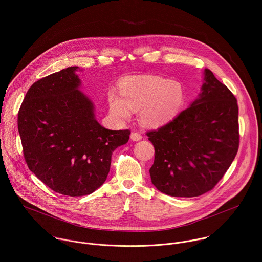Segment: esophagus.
<instances>
[{"label": "esophagus", "mask_w": 262, "mask_h": 262, "mask_svg": "<svg viewBox=\"0 0 262 262\" xmlns=\"http://www.w3.org/2000/svg\"><path fill=\"white\" fill-rule=\"evenodd\" d=\"M130 139H132V141H135V142H137V141H140L141 139H142V135L141 134H139V133H132V135H130Z\"/></svg>", "instance_id": "obj_1"}]
</instances>
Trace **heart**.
<instances>
[{"mask_svg":"<svg viewBox=\"0 0 262 262\" xmlns=\"http://www.w3.org/2000/svg\"><path fill=\"white\" fill-rule=\"evenodd\" d=\"M121 96L112 92L108 106L113 116L128 120L140 110V121L148 127L162 126L178 116L185 102L181 83L160 76L125 79L120 84Z\"/></svg>","mask_w":262,"mask_h":262,"instance_id":"b5f03b06","label":"heart"}]
</instances>
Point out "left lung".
Wrapping results in <instances>:
<instances>
[{
    "label": "left lung",
    "mask_w": 262,
    "mask_h": 262,
    "mask_svg": "<svg viewBox=\"0 0 262 262\" xmlns=\"http://www.w3.org/2000/svg\"><path fill=\"white\" fill-rule=\"evenodd\" d=\"M146 135L155 146L149 173L156 188L173 197L200 196L214 188L237 154V100L205 69L201 93L191 106Z\"/></svg>",
    "instance_id": "obj_1"
}]
</instances>
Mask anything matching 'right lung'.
<instances>
[{
	"mask_svg": "<svg viewBox=\"0 0 262 262\" xmlns=\"http://www.w3.org/2000/svg\"><path fill=\"white\" fill-rule=\"evenodd\" d=\"M72 66L35 82L18 111L17 125L29 169L53 191L71 197L105 181L115 149L130 132L101 126L93 102L79 90Z\"/></svg>",
	"mask_w": 262,
	"mask_h": 262,
	"instance_id": "1",
	"label": "right lung"
}]
</instances>
